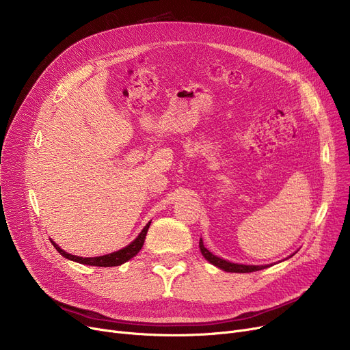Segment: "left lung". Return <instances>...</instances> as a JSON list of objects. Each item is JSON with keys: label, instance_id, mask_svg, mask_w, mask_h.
<instances>
[{"label": "left lung", "instance_id": "obj_1", "mask_svg": "<svg viewBox=\"0 0 350 350\" xmlns=\"http://www.w3.org/2000/svg\"><path fill=\"white\" fill-rule=\"evenodd\" d=\"M200 250H201V254L204 255V258L207 261H210L213 265L221 268L227 272H254V271H260V269H264L267 268L268 265H243V264H232V262H228L226 260H221L218 258V256L213 255L203 244V240H200Z\"/></svg>", "mask_w": 350, "mask_h": 350}]
</instances>
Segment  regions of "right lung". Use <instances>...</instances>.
Masks as SVG:
<instances>
[{
  "label": "right lung",
  "instance_id": "obj_1",
  "mask_svg": "<svg viewBox=\"0 0 350 350\" xmlns=\"http://www.w3.org/2000/svg\"><path fill=\"white\" fill-rule=\"evenodd\" d=\"M149 226H150V223H147L146 227L142 230V232L137 235L136 240L133 243L129 244L127 247H124V248H122V250H119L116 252H112V254L102 255V256H95V258H82V256L70 255V254L65 252L64 250H61L53 241H51V243L55 247V250H57L61 255H64L65 258H68V260L77 261L79 264L94 265V267H118V265L129 261L131 258H133V256L142 250L143 243H144V238H146V234H147V230H149Z\"/></svg>",
  "mask_w": 350,
  "mask_h": 350
}]
</instances>
